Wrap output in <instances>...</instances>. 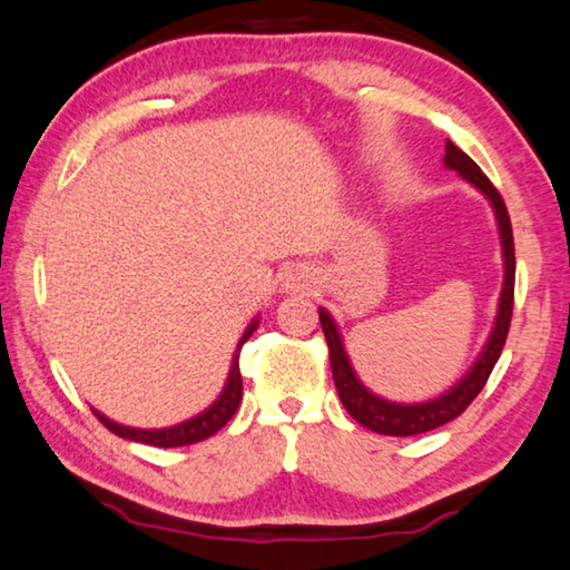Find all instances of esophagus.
<instances>
[{
  "mask_svg": "<svg viewBox=\"0 0 570 570\" xmlns=\"http://www.w3.org/2000/svg\"><path fill=\"white\" fill-rule=\"evenodd\" d=\"M306 282H309V274H306V268H288L284 274V286L288 288V292H294V288H302L306 286Z\"/></svg>",
  "mask_w": 570,
  "mask_h": 570,
  "instance_id": "esophagus-1",
  "label": "esophagus"
}]
</instances>
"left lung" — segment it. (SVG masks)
<instances>
[{
    "mask_svg": "<svg viewBox=\"0 0 570 570\" xmlns=\"http://www.w3.org/2000/svg\"><path fill=\"white\" fill-rule=\"evenodd\" d=\"M444 167L459 171V177L466 179L469 185L480 189V193L490 200L494 218H497V230H500V243H502V261H504V282L500 292V304H497V317L494 327L487 337V345L482 347L480 357L474 360V365L469 367V373L451 385L446 393H441L439 399L423 401V403H393L383 399L365 387L360 381L355 367L350 363V355L345 350V342H342V334L337 322L332 320V314L320 309V322L322 332L327 337L330 347V365H332V377L334 385H337L340 401L345 405L347 413L357 423H363L365 429L375 433H385V436H415V433H426L431 429L444 426V423L454 421L456 415L466 411V405L472 403L490 377L492 367L502 355L504 340H508L510 332V320H512V304H514V243H512V225L508 207H504L502 195L497 193L494 185L487 179L484 171L474 165V159H469L456 144L446 141V155H444Z\"/></svg>",
    "mask_w": 570,
    "mask_h": 570,
    "instance_id": "obj_1",
    "label": "left lung"
}]
</instances>
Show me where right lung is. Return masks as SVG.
<instances>
[{
  "mask_svg": "<svg viewBox=\"0 0 570 570\" xmlns=\"http://www.w3.org/2000/svg\"><path fill=\"white\" fill-rule=\"evenodd\" d=\"M256 327H258V320H253L246 327V332H243V337L238 340L236 355H233V363L228 370V381H225L218 399L207 405L203 413L193 415V419L175 423V426H167V429H134V426H124V423L111 421L108 415H104L96 409H94V413L98 415V421H101L108 431L116 433V436L139 441V444L159 446V449L187 446V444H197V441L210 439L213 433H218L225 423L233 419V413L238 411L240 399H243V377H240V367H238V355H240V347L246 345V340L253 332H256Z\"/></svg>",
  "mask_w": 570,
  "mask_h": 570,
  "instance_id": "right-lung-1",
  "label": "right lung"
}]
</instances>
